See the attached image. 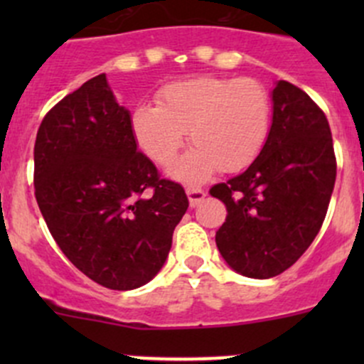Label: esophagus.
<instances>
[{"label":"esophagus","mask_w":364,"mask_h":364,"mask_svg":"<svg viewBox=\"0 0 364 364\" xmlns=\"http://www.w3.org/2000/svg\"><path fill=\"white\" fill-rule=\"evenodd\" d=\"M186 196H188L190 205L196 208V205L200 204V200H204L205 192L203 188H199V186H186Z\"/></svg>","instance_id":"1"}]
</instances>
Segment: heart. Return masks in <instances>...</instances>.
I'll use <instances>...</instances> for the list:
<instances>
[{
	"label": "heart",
	"instance_id": "obj_1",
	"mask_svg": "<svg viewBox=\"0 0 364 364\" xmlns=\"http://www.w3.org/2000/svg\"><path fill=\"white\" fill-rule=\"evenodd\" d=\"M159 107L132 114V134L149 160L167 168L188 132L196 146L174 168L183 181H203L216 167L236 172L262 151L271 130V98L259 80L200 75L164 86Z\"/></svg>",
	"mask_w": 364,
	"mask_h": 364
}]
</instances>
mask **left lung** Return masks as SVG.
Wrapping results in <instances>:
<instances>
[{"mask_svg":"<svg viewBox=\"0 0 364 364\" xmlns=\"http://www.w3.org/2000/svg\"><path fill=\"white\" fill-rule=\"evenodd\" d=\"M335 179L328 117L303 90L280 80L262 151L247 171L209 190L227 208L215 237L225 262L260 280L289 269L321 230Z\"/></svg>","mask_w":364,"mask_h":364,"instance_id":"obj_1","label":"left lung"}]
</instances>
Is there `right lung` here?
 <instances>
[{"label":"right lung","instance_id":"obj_1","mask_svg":"<svg viewBox=\"0 0 364 364\" xmlns=\"http://www.w3.org/2000/svg\"><path fill=\"white\" fill-rule=\"evenodd\" d=\"M33 155L36 203L70 262L112 291L148 284L167 259L188 197L139 151L130 112L105 73L46 114Z\"/></svg>","mask_w":364,"mask_h":364}]
</instances>
